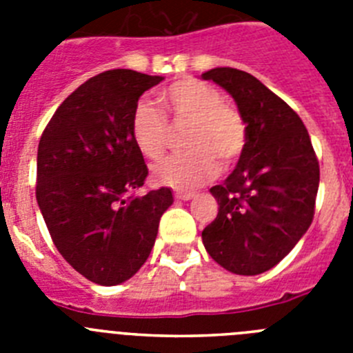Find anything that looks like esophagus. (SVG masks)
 <instances>
[{"label":"esophagus","mask_w":353,"mask_h":353,"mask_svg":"<svg viewBox=\"0 0 353 353\" xmlns=\"http://www.w3.org/2000/svg\"><path fill=\"white\" fill-rule=\"evenodd\" d=\"M174 198H176V199H183V201H187V199H192V198H194V192L176 191V192H174Z\"/></svg>","instance_id":"obj_1"}]
</instances>
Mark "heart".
Here are the masks:
<instances>
[{"instance_id":"b5f03b06","label":"heart","mask_w":353,"mask_h":353,"mask_svg":"<svg viewBox=\"0 0 353 353\" xmlns=\"http://www.w3.org/2000/svg\"><path fill=\"white\" fill-rule=\"evenodd\" d=\"M173 125H189L183 138L187 152L154 166V179L174 189H194L214 179L221 168L235 166L248 148V121L239 109L224 104L217 88L198 79H182L162 93ZM130 136L146 159L164 155L170 143L166 117L148 101L136 104Z\"/></svg>"}]
</instances>
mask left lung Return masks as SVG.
<instances>
[{
	"label": "left lung",
	"instance_id": "1",
	"mask_svg": "<svg viewBox=\"0 0 353 353\" xmlns=\"http://www.w3.org/2000/svg\"><path fill=\"white\" fill-rule=\"evenodd\" d=\"M248 121V148L210 192L217 217L201 233L207 252L240 276L267 272L295 248L314 217L320 166L307 129L283 99L244 70L212 68Z\"/></svg>",
	"mask_w": 353,
	"mask_h": 353
}]
</instances>
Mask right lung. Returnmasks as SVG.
Here are the masks:
<instances>
[{"label":"right lung","instance_id":"obj_1","mask_svg":"<svg viewBox=\"0 0 353 353\" xmlns=\"http://www.w3.org/2000/svg\"><path fill=\"white\" fill-rule=\"evenodd\" d=\"M162 81L127 68L102 72L60 104L37 152V201L56 249L86 279L127 281L155 244L168 187L136 196L148 176L130 136L139 97Z\"/></svg>","mask_w":353,"mask_h":353}]
</instances>
